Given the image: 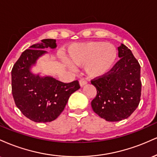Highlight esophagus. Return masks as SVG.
Returning a JSON list of instances; mask_svg holds the SVG:
<instances>
[{
  "label": "esophagus",
  "instance_id": "34e87169",
  "mask_svg": "<svg viewBox=\"0 0 157 157\" xmlns=\"http://www.w3.org/2000/svg\"><path fill=\"white\" fill-rule=\"evenodd\" d=\"M79 84H80V87H83L84 86H86V85L87 84V82L84 80H80V81H79Z\"/></svg>",
  "mask_w": 157,
  "mask_h": 157
}]
</instances>
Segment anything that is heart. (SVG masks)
Wrapping results in <instances>:
<instances>
[{"label": "heart", "instance_id": "b5f03b06", "mask_svg": "<svg viewBox=\"0 0 157 157\" xmlns=\"http://www.w3.org/2000/svg\"><path fill=\"white\" fill-rule=\"evenodd\" d=\"M117 57V48L111 44L102 41L75 44L68 49V61L63 58L69 69H74L72 65L84 66L85 72L89 77L97 78L111 71Z\"/></svg>", "mask_w": 157, "mask_h": 157}]
</instances>
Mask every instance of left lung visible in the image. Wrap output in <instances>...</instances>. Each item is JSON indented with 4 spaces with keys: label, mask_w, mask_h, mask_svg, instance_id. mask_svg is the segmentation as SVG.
I'll return each mask as SVG.
<instances>
[{
    "label": "left lung",
    "mask_w": 157,
    "mask_h": 157,
    "mask_svg": "<svg viewBox=\"0 0 157 157\" xmlns=\"http://www.w3.org/2000/svg\"><path fill=\"white\" fill-rule=\"evenodd\" d=\"M120 60L107 75L91 81L97 96L91 102L93 111L106 121L127 119L138 107L141 96L140 65L127 46L118 47Z\"/></svg>",
    "instance_id": "left-lung-1"
}]
</instances>
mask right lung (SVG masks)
Instances as JSON below:
<instances>
[{
  "mask_svg": "<svg viewBox=\"0 0 157 157\" xmlns=\"http://www.w3.org/2000/svg\"><path fill=\"white\" fill-rule=\"evenodd\" d=\"M55 40L44 39L25 50L12 70V92L15 105L27 118L36 122L55 120L64 110L68 98L80 89L77 80L64 83L49 75L34 73L45 48L57 47Z\"/></svg>",
  "mask_w": 157,
  "mask_h": 157,
  "instance_id": "right-lung-1",
  "label": "right lung"
}]
</instances>
